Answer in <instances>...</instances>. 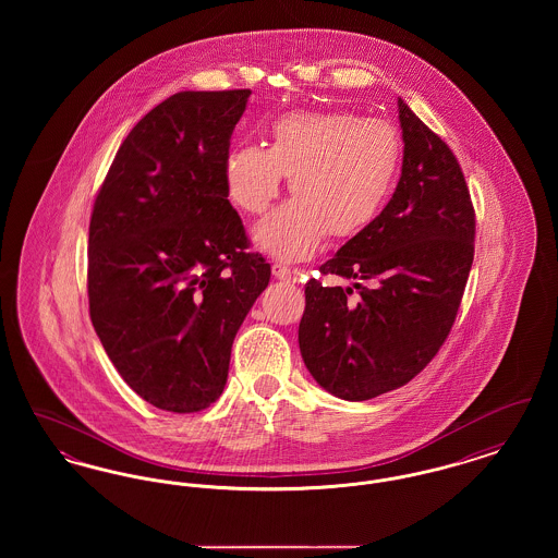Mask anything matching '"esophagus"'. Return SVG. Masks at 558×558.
<instances>
[{"mask_svg":"<svg viewBox=\"0 0 558 558\" xmlns=\"http://www.w3.org/2000/svg\"><path fill=\"white\" fill-rule=\"evenodd\" d=\"M271 274L278 280H291L292 278L291 267L282 266V264H274L271 266Z\"/></svg>","mask_w":558,"mask_h":558,"instance_id":"34e87169","label":"esophagus"}]
</instances>
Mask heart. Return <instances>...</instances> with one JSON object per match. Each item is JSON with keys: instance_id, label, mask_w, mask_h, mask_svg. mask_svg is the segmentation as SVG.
Returning <instances> with one entry per match:
<instances>
[{"instance_id": "heart-1", "label": "heart", "mask_w": 558, "mask_h": 558, "mask_svg": "<svg viewBox=\"0 0 558 558\" xmlns=\"http://www.w3.org/2000/svg\"><path fill=\"white\" fill-rule=\"evenodd\" d=\"M399 135L380 119L330 112H289L271 123L267 148L234 146L223 165L230 201L240 211L259 215L278 196L282 175H291V201L266 217L255 242L276 257H312L324 236L347 240L371 226L399 167Z\"/></svg>"}]
</instances>
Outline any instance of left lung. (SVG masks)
<instances>
[{"label":"left lung","mask_w":558,"mask_h":558,"mask_svg":"<svg viewBox=\"0 0 558 558\" xmlns=\"http://www.w3.org/2000/svg\"><path fill=\"white\" fill-rule=\"evenodd\" d=\"M398 108V187L371 226L319 267L353 287H322L312 278L299 324L307 371L347 401L403 387L435 357L475 255V209L458 160L401 98Z\"/></svg>","instance_id":"8db88e82"}]
</instances>
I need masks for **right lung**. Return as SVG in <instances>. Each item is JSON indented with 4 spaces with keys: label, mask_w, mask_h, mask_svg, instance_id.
Returning a JSON list of instances; mask_svg holds the SVG:
<instances>
[{
    "label": "right lung",
    "mask_w": 558,
    "mask_h": 558,
    "mask_svg": "<svg viewBox=\"0 0 558 558\" xmlns=\"http://www.w3.org/2000/svg\"><path fill=\"white\" fill-rule=\"evenodd\" d=\"M248 96L160 102L121 144L94 203L92 324L123 380L167 412H201L221 396L240 324L269 282L223 180Z\"/></svg>",
    "instance_id": "add662e5"
}]
</instances>
